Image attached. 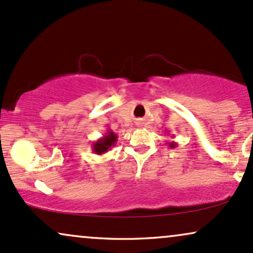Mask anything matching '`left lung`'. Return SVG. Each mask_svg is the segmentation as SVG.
I'll return each mask as SVG.
<instances>
[{
	"label": "left lung",
	"mask_w": 253,
	"mask_h": 253,
	"mask_svg": "<svg viewBox=\"0 0 253 253\" xmlns=\"http://www.w3.org/2000/svg\"><path fill=\"white\" fill-rule=\"evenodd\" d=\"M169 146H170V148H176V146H177V143L176 142H170L169 143Z\"/></svg>",
	"instance_id": "8db88e82"
}]
</instances>
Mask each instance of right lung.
Masks as SVG:
<instances>
[{
	"mask_svg": "<svg viewBox=\"0 0 253 253\" xmlns=\"http://www.w3.org/2000/svg\"><path fill=\"white\" fill-rule=\"evenodd\" d=\"M116 142H117V135L112 131V130L108 129L104 136L92 143V152H95L96 155L105 154L109 149H111L112 146L116 145Z\"/></svg>",
	"mask_w": 253,
	"mask_h": 253,
	"instance_id": "right-lung-1",
	"label": "right lung"
}]
</instances>
